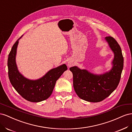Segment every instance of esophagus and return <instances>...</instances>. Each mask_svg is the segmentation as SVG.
Returning <instances> with one entry per match:
<instances>
[{
	"instance_id": "obj_1",
	"label": "esophagus",
	"mask_w": 132,
	"mask_h": 132,
	"mask_svg": "<svg viewBox=\"0 0 132 132\" xmlns=\"http://www.w3.org/2000/svg\"><path fill=\"white\" fill-rule=\"evenodd\" d=\"M68 65L69 67H71L73 65V63L70 62H69L68 63Z\"/></svg>"
}]
</instances>
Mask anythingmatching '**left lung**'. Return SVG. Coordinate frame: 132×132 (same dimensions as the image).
<instances>
[{"label": "left lung", "instance_id": "1", "mask_svg": "<svg viewBox=\"0 0 132 132\" xmlns=\"http://www.w3.org/2000/svg\"><path fill=\"white\" fill-rule=\"evenodd\" d=\"M114 53L110 70L101 74H95L77 66L70 68L73 75V86L78 96L86 101L100 102L117 88L123 68V57L117 42L111 36L105 37Z\"/></svg>", "mask_w": 132, "mask_h": 132}]
</instances>
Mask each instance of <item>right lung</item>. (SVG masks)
Returning <instances> with one entry per match:
<instances>
[{
  "label": "right lung",
  "mask_w": 132,
  "mask_h": 132,
  "mask_svg": "<svg viewBox=\"0 0 132 132\" xmlns=\"http://www.w3.org/2000/svg\"><path fill=\"white\" fill-rule=\"evenodd\" d=\"M22 36L14 43L9 54L7 59L9 78L11 85L23 98L32 102H41L50 96L56 81L67 70V67L63 64L51 69L42 78L37 80L25 78L19 72L16 63L19 40Z\"/></svg>",
  "instance_id": "1"
}]
</instances>
